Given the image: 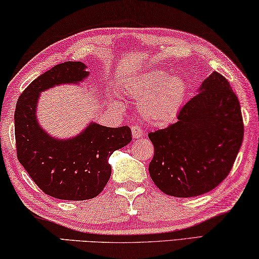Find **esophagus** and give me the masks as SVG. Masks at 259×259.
<instances>
[{
    "instance_id": "esophagus-1",
    "label": "esophagus",
    "mask_w": 259,
    "mask_h": 259,
    "mask_svg": "<svg viewBox=\"0 0 259 259\" xmlns=\"http://www.w3.org/2000/svg\"><path fill=\"white\" fill-rule=\"evenodd\" d=\"M131 130H132V137L133 139H140L143 135V131L140 128L138 125H134L131 127Z\"/></svg>"
}]
</instances>
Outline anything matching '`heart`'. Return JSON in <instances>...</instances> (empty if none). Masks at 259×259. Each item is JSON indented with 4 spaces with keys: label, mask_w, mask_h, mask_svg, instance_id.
Listing matches in <instances>:
<instances>
[{
    "label": "heart",
    "mask_w": 259,
    "mask_h": 259,
    "mask_svg": "<svg viewBox=\"0 0 259 259\" xmlns=\"http://www.w3.org/2000/svg\"><path fill=\"white\" fill-rule=\"evenodd\" d=\"M122 94L138 101V111L151 125H167L179 114L187 95V82L181 75L162 70L134 74L120 84ZM118 107L117 102H113Z\"/></svg>",
    "instance_id": "obj_1"
}]
</instances>
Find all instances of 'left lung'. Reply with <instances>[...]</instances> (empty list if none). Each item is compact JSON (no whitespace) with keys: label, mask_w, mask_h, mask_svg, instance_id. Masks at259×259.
I'll list each match as a JSON object with an SVG mask.
<instances>
[{"label":"left lung","mask_w":259,"mask_h":259,"mask_svg":"<svg viewBox=\"0 0 259 259\" xmlns=\"http://www.w3.org/2000/svg\"><path fill=\"white\" fill-rule=\"evenodd\" d=\"M176 124L148 134L155 148L149 173L163 193L205 194L228 176L242 145L241 107L230 82L212 72Z\"/></svg>","instance_id":"8db88e82"}]
</instances>
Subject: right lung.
I'll list each match as a JSON object with an SVG mask.
<instances>
[{"label":"right lung","instance_id":"obj_1","mask_svg":"<svg viewBox=\"0 0 259 259\" xmlns=\"http://www.w3.org/2000/svg\"><path fill=\"white\" fill-rule=\"evenodd\" d=\"M90 75L81 62H65L37 77L16 105L17 156L42 192L58 200L83 201L99 195L111 176L110 156L128 145V126H102L91 121L72 138L49 134L37 120L40 94L61 84H80Z\"/></svg>","mask_w":259,"mask_h":259}]
</instances>
